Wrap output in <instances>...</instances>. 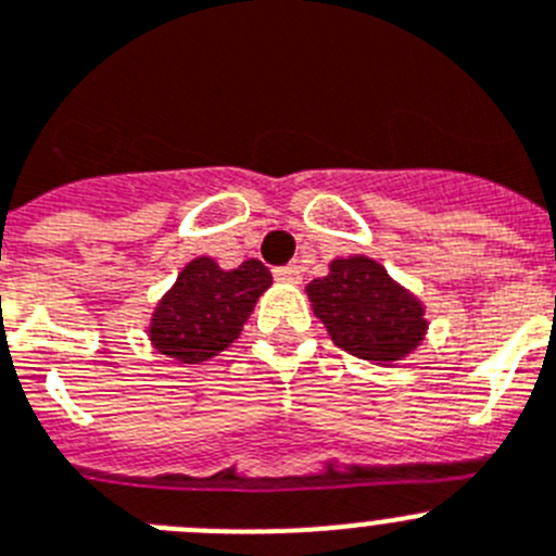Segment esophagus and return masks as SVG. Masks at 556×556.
<instances>
[{
	"label": "esophagus",
	"mask_w": 556,
	"mask_h": 556,
	"mask_svg": "<svg viewBox=\"0 0 556 556\" xmlns=\"http://www.w3.org/2000/svg\"><path fill=\"white\" fill-rule=\"evenodd\" d=\"M274 279H279V282H299V279H302V268L279 266V268H274Z\"/></svg>",
	"instance_id": "34e87169"
}]
</instances>
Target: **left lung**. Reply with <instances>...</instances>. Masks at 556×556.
I'll use <instances>...</instances> for the list:
<instances>
[{
	"instance_id": "1",
	"label": "left lung",
	"mask_w": 556,
	"mask_h": 556,
	"mask_svg": "<svg viewBox=\"0 0 556 556\" xmlns=\"http://www.w3.org/2000/svg\"><path fill=\"white\" fill-rule=\"evenodd\" d=\"M307 296L329 338L343 352L393 363L424 338V307L368 257L332 260L329 277L313 279Z\"/></svg>"
}]
</instances>
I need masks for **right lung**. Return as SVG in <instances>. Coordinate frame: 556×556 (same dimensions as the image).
<instances>
[{
	"mask_svg": "<svg viewBox=\"0 0 556 556\" xmlns=\"http://www.w3.org/2000/svg\"><path fill=\"white\" fill-rule=\"evenodd\" d=\"M268 285L271 271L260 260H247L232 271L210 257L191 260L154 309L149 327L154 349L179 363L210 359L241 334Z\"/></svg>",
	"mask_w": 556,
	"mask_h": 556,
	"instance_id": "add662e5",
	"label": "right lung"
}]
</instances>
